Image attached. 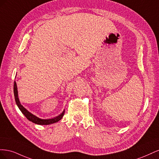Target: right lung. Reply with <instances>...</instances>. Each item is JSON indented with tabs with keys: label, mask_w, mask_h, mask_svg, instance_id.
<instances>
[{
	"label": "right lung",
	"mask_w": 159,
	"mask_h": 159,
	"mask_svg": "<svg viewBox=\"0 0 159 159\" xmlns=\"http://www.w3.org/2000/svg\"><path fill=\"white\" fill-rule=\"evenodd\" d=\"M14 98H15V101H16L17 106L18 107L19 109H20L21 112L25 115V117L28 120H29V121L34 123L36 124L50 125L52 123H54L59 121L62 118V117L64 116L65 111H64L62 112V113L60 114V115H58V116H57L53 119H41L40 118L37 117L36 116H35V115H34L31 113H30L28 110H26L25 107H24L20 103V101H19V99L18 97V90H17V86H16V81H14Z\"/></svg>",
	"instance_id": "1"
}]
</instances>
